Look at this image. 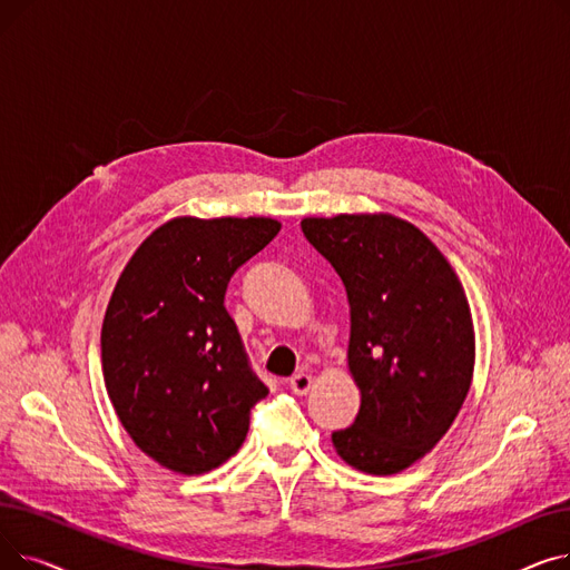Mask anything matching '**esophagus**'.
<instances>
[{
	"label": "esophagus",
	"mask_w": 570,
	"mask_h": 570,
	"mask_svg": "<svg viewBox=\"0 0 570 570\" xmlns=\"http://www.w3.org/2000/svg\"><path fill=\"white\" fill-rule=\"evenodd\" d=\"M291 391L293 393H297V395H307L309 391H312V376L309 374H305V372H301V374H293L291 376Z\"/></svg>",
	"instance_id": "1"
}]
</instances>
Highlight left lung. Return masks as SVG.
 I'll use <instances>...</instances> for the list:
<instances>
[{
  "label": "left lung",
  "mask_w": 570,
  "mask_h": 570,
  "mask_svg": "<svg viewBox=\"0 0 570 570\" xmlns=\"http://www.w3.org/2000/svg\"><path fill=\"white\" fill-rule=\"evenodd\" d=\"M301 226L351 307L348 370L361 411L333 432L335 451L357 471L400 473L432 451L466 400L475 340L464 288L432 239L393 215Z\"/></svg>",
  "instance_id": "obj_1"
}]
</instances>
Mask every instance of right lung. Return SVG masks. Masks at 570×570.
Masks as SVG:
<instances>
[{"instance_id": "1", "label": "right lung", "mask_w": 570, "mask_h": 570, "mask_svg": "<svg viewBox=\"0 0 570 570\" xmlns=\"http://www.w3.org/2000/svg\"><path fill=\"white\" fill-rule=\"evenodd\" d=\"M279 228L265 217H177L115 284L101 327L106 391L134 443L170 471L198 475L233 458L267 395L224 295Z\"/></svg>"}]
</instances>
